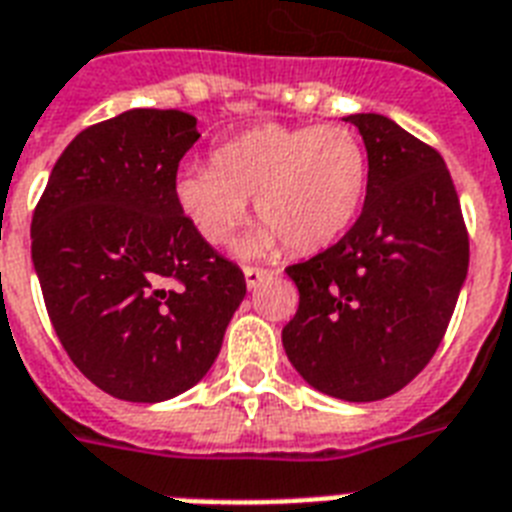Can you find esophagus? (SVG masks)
<instances>
[{
  "label": "esophagus",
  "mask_w": 512,
  "mask_h": 512,
  "mask_svg": "<svg viewBox=\"0 0 512 512\" xmlns=\"http://www.w3.org/2000/svg\"><path fill=\"white\" fill-rule=\"evenodd\" d=\"M273 273L265 271V268H244V281H247V289H257L263 281L271 279Z\"/></svg>",
  "instance_id": "esophagus-1"
}]
</instances>
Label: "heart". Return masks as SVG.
I'll list each match as a JSON object with an SVG mask.
<instances>
[{
  "label": "heart",
  "mask_w": 512,
  "mask_h": 512,
  "mask_svg": "<svg viewBox=\"0 0 512 512\" xmlns=\"http://www.w3.org/2000/svg\"><path fill=\"white\" fill-rule=\"evenodd\" d=\"M364 143L348 127L263 124L212 151V167L175 175V204L212 247L231 244L255 199L263 228L241 255H265L287 241L292 252H319L356 220L366 196Z\"/></svg>",
  "instance_id": "heart-1"
}]
</instances>
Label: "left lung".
<instances>
[{"label":"left lung","instance_id":"8db88e82","mask_svg":"<svg viewBox=\"0 0 512 512\" xmlns=\"http://www.w3.org/2000/svg\"><path fill=\"white\" fill-rule=\"evenodd\" d=\"M366 146L364 209L335 247L289 265L300 308L281 342L311 388L380 401L425 369L468 276V231L438 151L393 119L350 114Z\"/></svg>","mask_w":512,"mask_h":512}]
</instances>
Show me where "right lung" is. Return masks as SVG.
Listing matches in <instances>:
<instances>
[{
	"label": "right lung",
	"instance_id": "add662e5",
	"mask_svg": "<svg viewBox=\"0 0 512 512\" xmlns=\"http://www.w3.org/2000/svg\"><path fill=\"white\" fill-rule=\"evenodd\" d=\"M196 116L132 108L79 132L31 220V260L55 335L114 398L159 404L215 364L247 295L175 204Z\"/></svg>",
	"mask_w": 512,
	"mask_h": 512
}]
</instances>
